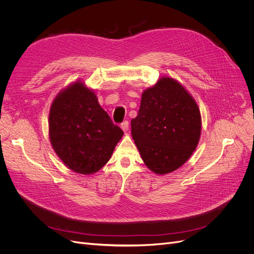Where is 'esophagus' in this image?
Masks as SVG:
<instances>
[{"label": "esophagus", "mask_w": 254, "mask_h": 254, "mask_svg": "<svg viewBox=\"0 0 254 254\" xmlns=\"http://www.w3.org/2000/svg\"><path fill=\"white\" fill-rule=\"evenodd\" d=\"M123 128V130L125 131V132H127V130H128V123L127 122H124L123 124H122V127H120Z\"/></svg>", "instance_id": "34e87169"}]
</instances>
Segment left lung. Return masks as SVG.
<instances>
[{"mask_svg":"<svg viewBox=\"0 0 254 254\" xmlns=\"http://www.w3.org/2000/svg\"><path fill=\"white\" fill-rule=\"evenodd\" d=\"M130 124L131 137L144 164L157 175L169 174L188 162L202 130L195 100L168 76L142 92L138 115Z\"/></svg>","mask_w":254,"mask_h":254,"instance_id":"1","label":"left lung"}]
</instances>
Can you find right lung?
<instances>
[{
    "mask_svg": "<svg viewBox=\"0 0 254 254\" xmlns=\"http://www.w3.org/2000/svg\"><path fill=\"white\" fill-rule=\"evenodd\" d=\"M48 128L51 146L61 161L82 175L95 174L108 163L124 136L100 106L96 92L81 80L56 96Z\"/></svg>",
    "mask_w": 254,
    "mask_h": 254,
    "instance_id": "right-lung-1",
    "label": "right lung"
}]
</instances>
